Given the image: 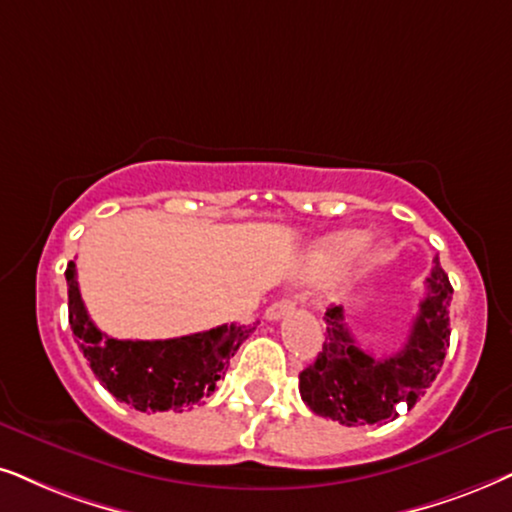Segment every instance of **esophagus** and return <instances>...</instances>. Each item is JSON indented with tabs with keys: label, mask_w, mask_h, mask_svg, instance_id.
I'll return each instance as SVG.
<instances>
[{
	"label": "esophagus",
	"mask_w": 512,
	"mask_h": 512,
	"mask_svg": "<svg viewBox=\"0 0 512 512\" xmlns=\"http://www.w3.org/2000/svg\"><path fill=\"white\" fill-rule=\"evenodd\" d=\"M293 309H295L293 300H288V297H281V300H276L274 304H269L267 319L269 321H278V319H283V316H286V314L293 312Z\"/></svg>",
	"instance_id": "obj_1"
}]
</instances>
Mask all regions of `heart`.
<instances>
[{
  "label": "heart",
  "mask_w": 512,
  "mask_h": 512,
  "mask_svg": "<svg viewBox=\"0 0 512 512\" xmlns=\"http://www.w3.org/2000/svg\"><path fill=\"white\" fill-rule=\"evenodd\" d=\"M361 250V255H366V262H375L380 255L378 245L366 243V236L361 231L347 229V231H335V234L321 238L319 243L309 250V255L304 257L300 269H297V278L300 281H321V278L335 274V271L345 267L354 255ZM345 293V288L340 283H333L328 288V297L338 300Z\"/></svg>",
  "instance_id": "obj_1"
}]
</instances>
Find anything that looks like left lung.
Returning <instances> with one entry per match:
<instances>
[{
  "label": "left lung",
  "instance_id": "left-lung-1",
  "mask_svg": "<svg viewBox=\"0 0 512 512\" xmlns=\"http://www.w3.org/2000/svg\"><path fill=\"white\" fill-rule=\"evenodd\" d=\"M409 340L397 354L378 359L349 333L342 307H328L326 338L314 364L300 373V394L316 416L340 425H373L399 416L397 404L413 409L442 371L449 347V304L454 288L435 262L425 281Z\"/></svg>",
  "mask_w": 512,
  "mask_h": 512
}]
</instances>
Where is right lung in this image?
I'll return each mask as SVG.
<instances>
[{
	"instance_id": "1",
	"label": "right lung",
	"mask_w": 512,
	"mask_h": 512,
	"mask_svg": "<svg viewBox=\"0 0 512 512\" xmlns=\"http://www.w3.org/2000/svg\"><path fill=\"white\" fill-rule=\"evenodd\" d=\"M68 321L99 383L137 411H184L215 392L229 359L255 331L231 323L172 340H118L94 326L77 286L75 262L66 269Z\"/></svg>"
}]
</instances>
